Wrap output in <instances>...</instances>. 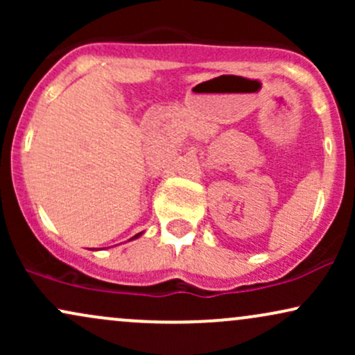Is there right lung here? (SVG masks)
<instances>
[{"label":"right lung","instance_id":"obj_1","mask_svg":"<svg viewBox=\"0 0 355 355\" xmlns=\"http://www.w3.org/2000/svg\"><path fill=\"white\" fill-rule=\"evenodd\" d=\"M141 235H144V232H140V234L133 235V237H132V239H130V240H135V239H138V237H141Z\"/></svg>","mask_w":355,"mask_h":355}]
</instances>
